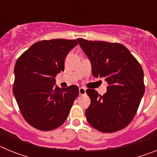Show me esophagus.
Returning a JSON list of instances; mask_svg holds the SVG:
<instances>
[{"instance_id":"obj_1","label":"esophagus","mask_w":157,"mask_h":157,"mask_svg":"<svg viewBox=\"0 0 157 157\" xmlns=\"http://www.w3.org/2000/svg\"><path fill=\"white\" fill-rule=\"evenodd\" d=\"M78 91H79V95H85L86 94V89L84 87H80Z\"/></svg>"}]
</instances>
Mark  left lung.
<instances>
[{
    "label": "left lung",
    "mask_w": 157,
    "mask_h": 157,
    "mask_svg": "<svg viewBox=\"0 0 157 157\" xmlns=\"http://www.w3.org/2000/svg\"><path fill=\"white\" fill-rule=\"evenodd\" d=\"M77 40L90 60L93 75L104 77L109 84L103 96L95 90H86L91 100L86 110L87 121L103 133L125 128L134 119L145 93L141 64L120 43Z\"/></svg>",
    "instance_id": "1"
}]
</instances>
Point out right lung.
I'll return each instance as SVG.
<instances>
[{"label":"right lung","mask_w":157,"mask_h":157,"mask_svg":"<svg viewBox=\"0 0 157 157\" xmlns=\"http://www.w3.org/2000/svg\"><path fill=\"white\" fill-rule=\"evenodd\" d=\"M76 40H43L25 51L15 65L13 94L24 120L34 128L48 131L60 127L78 95V87L55 86V77L64 71Z\"/></svg>","instance_id":"right-lung-1"}]
</instances>
